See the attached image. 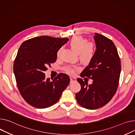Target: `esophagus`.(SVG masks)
Instances as JSON below:
<instances>
[{
	"label": "esophagus",
	"mask_w": 135,
	"mask_h": 135,
	"mask_svg": "<svg viewBox=\"0 0 135 135\" xmlns=\"http://www.w3.org/2000/svg\"><path fill=\"white\" fill-rule=\"evenodd\" d=\"M76 79L75 78L71 77L70 78V83H73L76 81Z\"/></svg>",
	"instance_id": "esophagus-1"
}]
</instances>
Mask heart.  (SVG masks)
<instances>
[{
	"mask_svg": "<svg viewBox=\"0 0 135 135\" xmlns=\"http://www.w3.org/2000/svg\"><path fill=\"white\" fill-rule=\"evenodd\" d=\"M69 44L75 51L79 54L80 59L83 62L90 61L94 56L95 53V47L93 43L88 42L87 40L80 36H74L70 41ZM62 48H60L57 51V56L60 55ZM79 68L76 66H66L64 70L68 74L73 75L75 73V70Z\"/></svg>",
	"mask_w": 135,
	"mask_h": 135,
	"instance_id": "1",
	"label": "heart"
}]
</instances>
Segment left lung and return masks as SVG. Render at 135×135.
I'll list each match as a JSON object with an SVG mask.
<instances>
[{
    "mask_svg": "<svg viewBox=\"0 0 135 135\" xmlns=\"http://www.w3.org/2000/svg\"><path fill=\"white\" fill-rule=\"evenodd\" d=\"M96 50L92 59L80 76L93 80L88 85L81 78L77 81L81 90L76 94L79 104L89 110L97 109L108 103L115 94L121 70L120 60L113 42L104 36L95 33Z\"/></svg>",
    "mask_w": 135,
    "mask_h": 135,
    "instance_id": "8db88e82",
    "label": "left lung"
}]
</instances>
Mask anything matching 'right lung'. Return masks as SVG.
<instances>
[{
    "label": "right lung",
    "mask_w": 135,
    "mask_h": 135,
    "mask_svg": "<svg viewBox=\"0 0 135 135\" xmlns=\"http://www.w3.org/2000/svg\"><path fill=\"white\" fill-rule=\"evenodd\" d=\"M68 41L41 36L24 41L18 51L13 65L17 85L25 102L36 108H47L56 103L69 84L66 74H59L50 80L44 73Z\"/></svg>",
    "instance_id": "obj_1"
}]
</instances>
